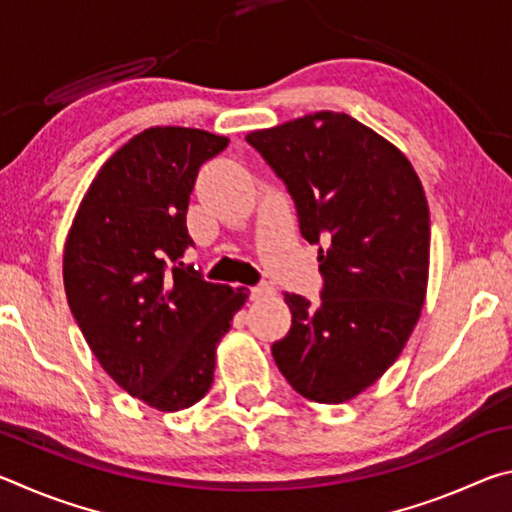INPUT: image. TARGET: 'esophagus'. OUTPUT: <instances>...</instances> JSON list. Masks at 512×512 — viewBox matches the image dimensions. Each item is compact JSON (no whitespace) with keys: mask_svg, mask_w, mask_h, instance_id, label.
<instances>
[{"mask_svg":"<svg viewBox=\"0 0 512 512\" xmlns=\"http://www.w3.org/2000/svg\"><path fill=\"white\" fill-rule=\"evenodd\" d=\"M275 293V289L271 284H257V287L250 289V298L253 300H264V298H271Z\"/></svg>","mask_w":512,"mask_h":512,"instance_id":"34e87169","label":"esophagus"}]
</instances>
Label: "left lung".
Listing matches in <instances>:
<instances>
[{"mask_svg": "<svg viewBox=\"0 0 512 512\" xmlns=\"http://www.w3.org/2000/svg\"><path fill=\"white\" fill-rule=\"evenodd\" d=\"M318 246L320 305L287 293L291 329L273 343L296 393L341 404L400 357L429 280V205L406 155L345 112L320 110L246 135Z\"/></svg>", "mask_w": 512, "mask_h": 512, "instance_id": "left-lung-1", "label": "left lung"}]
</instances>
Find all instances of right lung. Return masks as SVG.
<instances>
[{
	"label": "right lung",
	"mask_w": 512,
	"mask_h": 512,
	"mask_svg": "<svg viewBox=\"0 0 512 512\" xmlns=\"http://www.w3.org/2000/svg\"><path fill=\"white\" fill-rule=\"evenodd\" d=\"M225 146L198 128H146L99 169L65 241V293L85 341L158 411L210 391L216 345L248 298L180 262L194 246L185 221L198 169Z\"/></svg>",
	"instance_id": "right-lung-1"
}]
</instances>
